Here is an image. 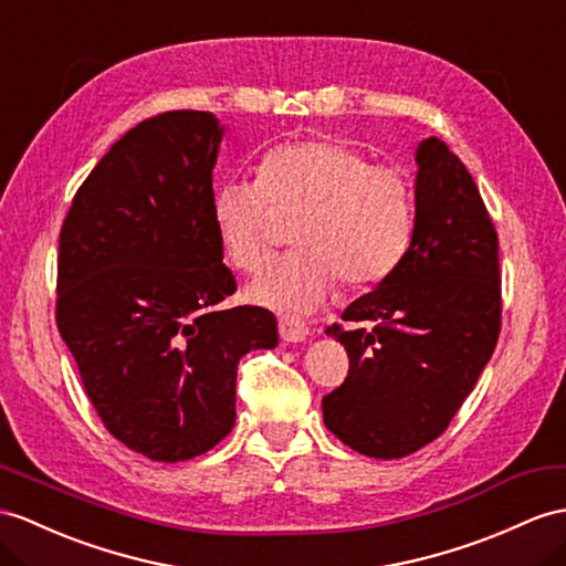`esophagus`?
I'll use <instances>...</instances> for the list:
<instances>
[{
  "instance_id": "1",
  "label": "esophagus",
  "mask_w": 566,
  "mask_h": 566,
  "mask_svg": "<svg viewBox=\"0 0 566 566\" xmlns=\"http://www.w3.org/2000/svg\"><path fill=\"white\" fill-rule=\"evenodd\" d=\"M279 334L285 343H300V340H305L310 331H307V324L302 322V316L281 314L279 316Z\"/></svg>"
}]
</instances>
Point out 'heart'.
I'll return each instance as SVG.
<instances>
[{"mask_svg": "<svg viewBox=\"0 0 566 566\" xmlns=\"http://www.w3.org/2000/svg\"><path fill=\"white\" fill-rule=\"evenodd\" d=\"M211 218L242 273L266 266L279 240L275 218H297V250L256 279L250 297L275 310H314L338 283L363 293L398 269L416 228V191L398 165L371 163L357 144L319 136L269 148L254 182L220 185Z\"/></svg>", "mask_w": 566, "mask_h": 566, "instance_id": "obj_1", "label": "heart"}]
</instances>
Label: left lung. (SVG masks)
<instances>
[{
    "instance_id": "1",
    "label": "left lung",
    "mask_w": 566,
    "mask_h": 566,
    "mask_svg": "<svg viewBox=\"0 0 566 566\" xmlns=\"http://www.w3.org/2000/svg\"><path fill=\"white\" fill-rule=\"evenodd\" d=\"M416 228L401 264L357 297L328 336L348 377L322 398L324 422L371 459L434 442L473 391L502 328L500 242L465 165L444 142L418 148Z\"/></svg>"
}]
</instances>
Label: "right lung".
<instances>
[{
  "mask_svg": "<svg viewBox=\"0 0 566 566\" xmlns=\"http://www.w3.org/2000/svg\"><path fill=\"white\" fill-rule=\"evenodd\" d=\"M223 129L172 109L136 124L95 165L60 230L54 319L88 401L117 442L187 461L235 424L242 355L279 343L238 291L211 218Z\"/></svg>",
  "mask_w": 566,
  "mask_h": 566,
  "instance_id": "1",
  "label": "right lung"
}]
</instances>
